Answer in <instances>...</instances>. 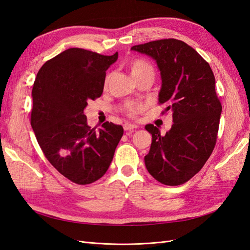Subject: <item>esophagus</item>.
Returning <instances> with one entry per match:
<instances>
[{"label":"esophagus","mask_w":250,"mask_h":250,"mask_svg":"<svg viewBox=\"0 0 250 250\" xmlns=\"http://www.w3.org/2000/svg\"><path fill=\"white\" fill-rule=\"evenodd\" d=\"M123 127H124L125 131H131V130H134V129H137V128H138V126H135L133 124H128V123L124 124Z\"/></svg>","instance_id":"34e87169"}]
</instances>
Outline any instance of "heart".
<instances>
[{
	"instance_id": "b5f03b06",
	"label": "heart",
	"mask_w": 250,
	"mask_h": 250,
	"mask_svg": "<svg viewBox=\"0 0 250 250\" xmlns=\"http://www.w3.org/2000/svg\"><path fill=\"white\" fill-rule=\"evenodd\" d=\"M127 67H128V70H129L133 79L142 76V75H145V74H153V66L151 65L148 62H146L145 59H142V58H134V59L130 60V62L127 64ZM109 79H110V75H107L106 78H105V81H104L105 87L107 86ZM141 109H142L141 105L128 104L124 108V112H125V115L129 118H134L138 115V112Z\"/></svg>"
}]
</instances>
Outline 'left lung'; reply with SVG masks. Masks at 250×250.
Segmentation results:
<instances>
[{
  "mask_svg": "<svg viewBox=\"0 0 250 250\" xmlns=\"http://www.w3.org/2000/svg\"><path fill=\"white\" fill-rule=\"evenodd\" d=\"M131 50L155 59L163 82L158 103L165 105L163 113L173 112L174 123L165 135L152 124L145 127L152 134L146 168L163 185H183L202 169L217 142L222 105L214 73L183 41H153Z\"/></svg>",
  "mask_w": 250,
  "mask_h": 250,
  "instance_id": "obj_1",
  "label": "left lung"
}]
</instances>
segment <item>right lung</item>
Listing matches in <instances>:
<instances>
[{
  "label": "right lung",
  "mask_w": 250,
  "mask_h": 250,
  "mask_svg": "<svg viewBox=\"0 0 250 250\" xmlns=\"http://www.w3.org/2000/svg\"><path fill=\"white\" fill-rule=\"evenodd\" d=\"M113 55L70 48L41 67L32 88L31 126L50 164L77 185L100 179L115 154L123 127L105 122L96 130L86 123L89 100L103 93Z\"/></svg>",
  "instance_id": "obj_1"
}]
</instances>
